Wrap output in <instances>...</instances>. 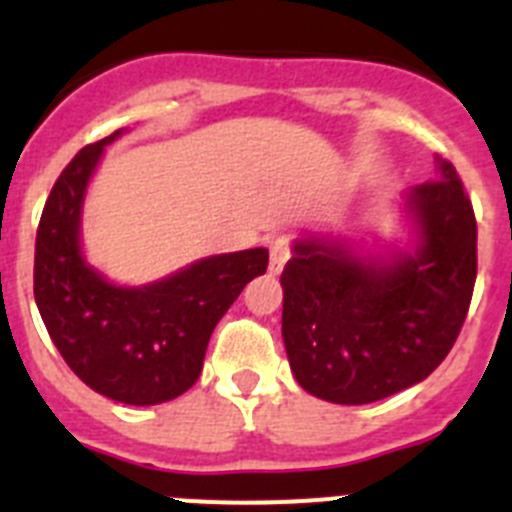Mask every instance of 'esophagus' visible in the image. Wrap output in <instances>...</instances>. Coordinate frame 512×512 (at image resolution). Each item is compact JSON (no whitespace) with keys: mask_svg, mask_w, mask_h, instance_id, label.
Returning <instances> with one entry per match:
<instances>
[{"mask_svg":"<svg viewBox=\"0 0 512 512\" xmlns=\"http://www.w3.org/2000/svg\"><path fill=\"white\" fill-rule=\"evenodd\" d=\"M289 259V238L287 235H277L269 246V271L271 274H279L284 269Z\"/></svg>","mask_w":512,"mask_h":512,"instance_id":"34e87169","label":"esophagus"}]
</instances>
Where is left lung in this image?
Wrapping results in <instances>:
<instances>
[{
	"mask_svg": "<svg viewBox=\"0 0 512 512\" xmlns=\"http://www.w3.org/2000/svg\"><path fill=\"white\" fill-rule=\"evenodd\" d=\"M405 197L413 253L356 256L302 238L282 271V336L300 387L338 405H366L423 382L449 356L477 279V220L454 164Z\"/></svg>",
	"mask_w": 512,
	"mask_h": 512,
	"instance_id": "8db88e82",
	"label": "left lung"
}]
</instances>
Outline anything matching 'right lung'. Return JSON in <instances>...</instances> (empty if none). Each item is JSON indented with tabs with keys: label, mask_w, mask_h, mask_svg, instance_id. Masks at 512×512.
Returning a JSON list of instances; mask_svg holds the SVG:
<instances>
[{
	"label": "right lung",
	"mask_w": 512,
	"mask_h": 512,
	"mask_svg": "<svg viewBox=\"0 0 512 512\" xmlns=\"http://www.w3.org/2000/svg\"><path fill=\"white\" fill-rule=\"evenodd\" d=\"M81 148L53 184L35 238V302L48 336L81 382L125 405L169 402L197 382L212 330L266 248L220 253L146 287H117L84 261L81 205L107 143Z\"/></svg>",
	"instance_id": "add662e5"
}]
</instances>
